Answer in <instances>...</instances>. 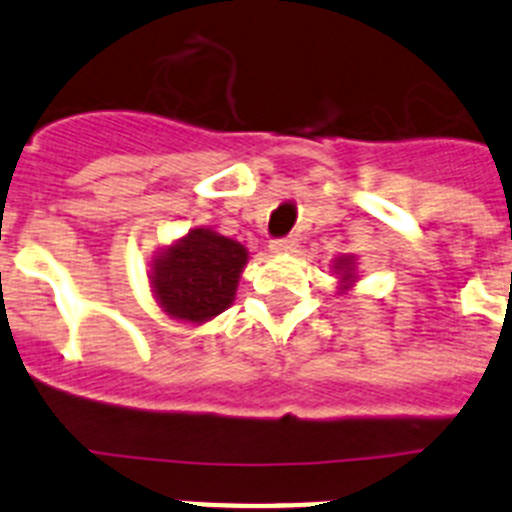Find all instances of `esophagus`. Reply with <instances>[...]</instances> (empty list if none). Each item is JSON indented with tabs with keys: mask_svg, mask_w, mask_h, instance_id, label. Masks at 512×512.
Segmentation results:
<instances>
[{
	"mask_svg": "<svg viewBox=\"0 0 512 512\" xmlns=\"http://www.w3.org/2000/svg\"><path fill=\"white\" fill-rule=\"evenodd\" d=\"M295 248H297L295 238H279V241L269 243V251L274 253V256H287V253H292Z\"/></svg>",
	"mask_w": 512,
	"mask_h": 512,
	"instance_id": "obj_1",
	"label": "esophagus"
}]
</instances>
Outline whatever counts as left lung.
Returning <instances> with one entry per match:
<instances>
[{"label":"left lung","instance_id":"8db88e82","mask_svg":"<svg viewBox=\"0 0 512 512\" xmlns=\"http://www.w3.org/2000/svg\"><path fill=\"white\" fill-rule=\"evenodd\" d=\"M333 277L338 279V295H346L359 282V264H356L354 253H343L333 259Z\"/></svg>","mask_w":512,"mask_h":512}]
</instances>
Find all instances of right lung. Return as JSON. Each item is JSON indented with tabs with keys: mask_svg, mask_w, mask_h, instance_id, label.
<instances>
[{
	"mask_svg": "<svg viewBox=\"0 0 512 512\" xmlns=\"http://www.w3.org/2000/svg\"><path fill=\"white\" fill-rule=\"evenodd\" d=\"M248 264V248L212 228H192L158 248L148 269L153 300L179 323L202 325L228 310Z\"/></svg>",
	"mask_w": 512,
	"mask_h": 512,
	"instance_id": "1",
	"label": "right lung"
}]
</instances>
